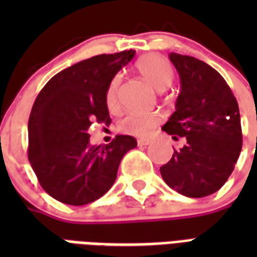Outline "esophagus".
<instances>
[{
	"mask_svg": "<svg viewBox=\"0 0 257 257\" xmlns=\"http://www.w3.org/2000/svg\"><path fill=\"white\" fill-rule=\"evenodd\" d=\"M152 143V141L149 140V139H139V141H137V144L140 145V147H147V145H149Z\"/></svg>",
	"mask_w": 257,
	"mask_h": 257,
	"instance_id": "1",
	"label": "esophagus"
}]
</instances>
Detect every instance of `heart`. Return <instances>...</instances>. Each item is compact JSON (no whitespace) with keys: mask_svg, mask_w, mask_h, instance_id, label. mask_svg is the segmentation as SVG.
I'll use <instances>...</instances> for the list:
<instances>
[{"mask_svg":"<svg viewBox=\"0 0 257 257\" xmlns=\"http://www.w3.org/2000/svg\"><path fill=\"white\" fill-rule=\"evenodd\" d=\"M139 73L143 76L145 81L151 84L156 90H164L171 86L175 73L165 58L160 56H145L140 58L136 64ZM120 85V76H116L109 84L106 92V105L110 110L117 109V90ZM161 116L153 112L148 114L143 113H131L120 121V131L133 136H147L153 128H156L160 122Z\"/></svg>","mask_w":257,"mask_h":257,"instance_id":"heart-1","label":"heart"}]
</instances>
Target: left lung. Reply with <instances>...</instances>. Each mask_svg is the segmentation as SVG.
<instances>
[{
  "label": "left lung",
  "instance_id": "obj_1",
  "mask_svg": "<svg viewBox=\"0 0 257 257\" xmlns=\"http://www.w3.org/2000/svg\"><path fill=\"white\" fill-rule=\"evenodd\" d=\"M181 90L176 110L163 126L172 139L185 137L160 168L168 187L187 197H204L223 187L243 147L239 105L212 66L191 56L171 53Z\"/></svg>",
  "mask_w": 257,
  "mask_h": 257
}]
</instances>
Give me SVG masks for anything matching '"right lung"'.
<instances>
[{
    "label": "right lung",
    "mask_w": 257,
    "mask_h": 257,
    "mask_svg": "<svg viewBox=\"0 0 257 257\" xmlns=\"http://www.w3.org/2000/svg\"><path fill=\"white\" fill-rule=\"evenodd\" d=\"M135 50L100 54L50 78L38 93L28 122V157L44 191L69 205L100 199L114 183L121 159L136 148L135 137L118 135L90 145L93 121L110 122L106 92Z\"/></svg>",
    "instance_id": "right-lung-1"
}]
</instances>
